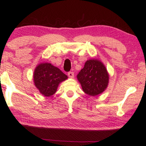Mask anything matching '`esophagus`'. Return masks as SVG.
Returning <instances> with one entry per match:
<instances>
[{
	"label": "esophagus",
	"instance_id": "1",
	"mask_svg": "<svg viewBox=\"0 0 146 146\" xmlns=\"http://www.w3.org/2000/svg\"><path fill=\"white\" fill-rule=\"evenodd\" d=\"M68 77L70 78H73L74 76V73L73 72H69L68 73Z\"/></svg>",
	"mask_w": 146,
	"mask_h": 146
}]
</instances>
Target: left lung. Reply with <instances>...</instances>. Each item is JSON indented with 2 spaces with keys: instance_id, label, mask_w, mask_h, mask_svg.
<instances>
[{
  "instance_id": "obj_1",
  "label": "left lung",
  "mask_w": 146,
  "mask_h": 146,
  "mask_svg": "<svg viewBox=\"0 0 146 146\" xmlns=\"http://www.w3.org/2000/svg\"><path fill=\"white\" fill-rule=\"evenodd\" d=\"M77 78L83 91L92 96L102 93L109 82V74L105 66L97 59L86 62L84 66L78 74Z\"/></svg>"
}]
</instances>
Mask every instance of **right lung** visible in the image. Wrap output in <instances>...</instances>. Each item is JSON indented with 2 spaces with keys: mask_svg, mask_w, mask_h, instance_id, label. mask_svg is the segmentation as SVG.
<instances>
[{
  "mask_svg": "<svg viewBox=\"0 0 146 146\" xmlns=\"http://www.w3.org/2000/svg\"><path fill=\"white\" fill-rule=\"evenodd\" d=\"M35 86L44 96L53 95L59 84L66 80L68 76L58 68L50 63H41L36 67L33 75Z\"/></svg>",
  "mask_w": 146,
  "mask_h": 146,
  "instance_id": "right-lung-1",
  "label": "right lung"
}]
</instances>
